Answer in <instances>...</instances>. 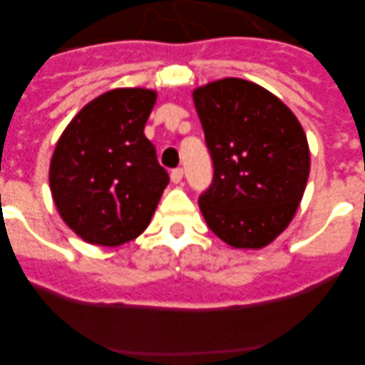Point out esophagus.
I'll list each match as a JSON object with an SVG mask.
<instances>
[{"label":"esophagus","instance_id":"esophagus-1","mask_svg":"<svg viewBox=\"0 0 365 365\" xmlns=\"http://www.w3.org/2000/svg\"><path fill=\"white\" fill-rule=\"evenodd\" d=\"M183 178V169L182 168H176L171 171V182L173 183H182Z\"/></svg>","mask_w":365,"mask_h":365}]
</instances>
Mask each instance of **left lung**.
Masks as SVG:
<instances>
[{"label":"left lung","instance_id":"8db88e82","mask_svg":"<svg viewBox=\"0 0 365 365\" xmlns=\"http://www.w3.org/2000/svg\"><path fill=\"white\" fill-rule=\"evenodd\" d=\"M192 98L213 162L212 185L200 196L206 224L231 247H264L292 222L307 185L304 128L251 81H213Z\"/></svg>","mask_w":365,"mask_h":365}]
</instances>
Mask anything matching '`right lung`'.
Here are the masks:
<instances>
[{
  "label": "right lung",
  "instance_id": "right-lung-1",
  "mask_svg": "<svg viewBox=\"0 0 365 365\" xmlns=\"http://www.w3.org/2000/svg\"><path fill=\"white\" fill-rule=\"evenodd\" d=\"M157 93L145 88L106 91L76 114L49 168L54 205L84 242L118 247L152 220L169 183L146 139Z\"/></svg>",
  "mask_w": 365,
  "mask_h": 365
}]
</instances>
